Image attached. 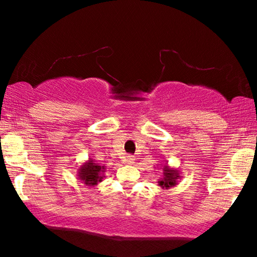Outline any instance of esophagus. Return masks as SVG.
Returning <instances> with one entry per match:
<instances>
[{
  "label": "esophagus",
  "instance_id": "1",
  "mask_svg": "<svg viewBox=\"0 0 257 257\" xmlns=\"http://www.w3.org/2000/svg\"><path fill=\"white\" fill-rule=\"evenodd\" d=\"M135 157H132V156H127L125 158V163L126 164H128V165H132V164H135Z\"/></svg>",
  "mask_w": 257,
  "mask_h": 257
}]
</instances>
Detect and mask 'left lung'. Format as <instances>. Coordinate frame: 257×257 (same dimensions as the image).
Listing matches in <instances>:
<instances>
[{"label": "left lung", "instance_id": "left-lung-1", "mask_svg": "<svg viewBox=\"0 0 257 257\" xmlns=\"http://www.w3.org/2000/svg\"><path fill=\"white\" fill-rule=\"evenodd\" d=\"M163 168V178L158 180V186H160L163 189H168L174 187L178 184V180L181 178L179 170L177 168H172L170 165L167 164V161L160 166Z\"/></svg>", "mask_w": 257, "mask_h": 257}]
</instances>
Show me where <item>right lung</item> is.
<instances>
[{
	"label": "right lung",
	"instance_id": "right-lung-1",
	"mask_svg": "<svg viewBox=\"0 0 257 257\" xmlns=\"http://www.w3.org/2000/svg\"><path fill=\"white\" fill-rule=\"evenodd\" d=\"M105 166L97 164L92 158H89L85 163H83L78 168V179L87 186H96L103 181L105 178Z\"/></svg>",
	"mask_w": 257,
	"mask_h": 257
}]
</instances>
